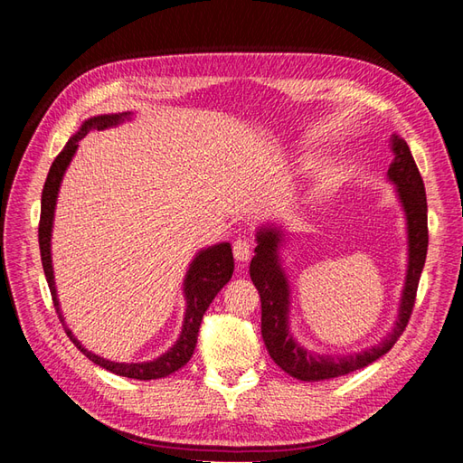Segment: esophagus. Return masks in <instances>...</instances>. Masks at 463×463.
<instances>
[{"label": "esophagus", "mask_w": 463, "mask_h": 463, "mask_svg": "<svg viewBox=\"0 0 463 463\" xmlns=\"http://www.w3.org/2000/svg\"><path fill=\"white\" fill-rule=\"evenodd\" d=\"M232 254L239 262H247L252 257V244L247 239H239L232 244Z\"/></svg>", "instance_id": "esophagus-1"}]
</instances>
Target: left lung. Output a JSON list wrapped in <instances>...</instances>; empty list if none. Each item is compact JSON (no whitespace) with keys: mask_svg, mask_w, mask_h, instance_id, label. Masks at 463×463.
<instances>
[{"mask_svg":"<svg viewBox=\"0 0 463 463\" xmlns=\"http://www.w3.org/2000/svg\"><path fill=\"white\" fill-rule=\"evenodd\" d=\"M392 149H394L396 156L390 165L388 176L398 184L400 201L406 211L410 262L398 322L390 336L380 342L378 346L360 354H350V356H320V354L304 350L300 344L294 342L292 334L288 332V284L279 262L280 234L277 229H260L259 232V247L254 249L257 254L250 262V279L260 294L262 340L267 344L270 358L292 378L318 382L346 376L350 372L366 368L368 364L376 362L394 346L408 326L428 252V203L424 181H421V175L406 141L394 135Z\"/></svg>","mask_w":463,"mask_h":463,"instance_id":"1","label":"left lung"}]
</instances>
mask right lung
Returning <instances> with one entry per match:
<instances>
[{
	"mask_svg": "<svg viewBox=\"0 0 463 463\" xmlns=\"http://www.w3.org/2000/svg\"><path fill=\"white\" fill-rule=\"evenodd\" d=\"M129 115L131 113L99 115V117H93V119H90V121H85L81 125V131L73 135L71 139L67 141V145L63 146V151L55 156L52 169H49V173H47L43 193H42V216H39V250H42V264H43L47 284H49V292H52V298H53V307L59 314V320H61L69 340H71L75 346L85 354L87 358L95 362L97 366L109 370V372L117 373V376L135 378V380H156V378L169 376V373L183 368L184 364L191 360L194 346H196V336H199V328H201L204 312H206V308H209V304L214 300L216 294H219V290L232 277L234 260H232L231 244L229 242L216 244V247H211V249L199 252V257L193 260L189 272H186V280H184L186 314H184L181 338L176 340L175 346L166 354H163L161 358H156L153 362H143V364L109 362L105 358L95 356L93 352L85 350L81 346V342L77 340L71 334V330L65 326V320L61 317V312H59V300H57V294H55L53 269H52V252H49L59 183H61L63 173L67 169L69 161H71V156L75 155L77 146H80V141L91 129H97V131L107 129V127H113L117 123L129 119Z\"/></svg>",
	"mask_w": 463,
	"mask_h": 463,
	"instance_id": "obj_1",
	"label": "right lung"
}]
</instances>
